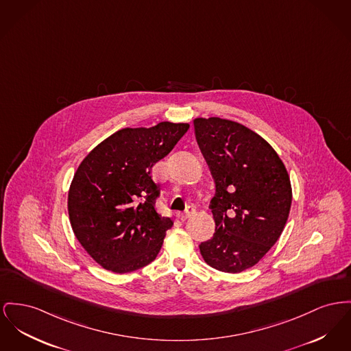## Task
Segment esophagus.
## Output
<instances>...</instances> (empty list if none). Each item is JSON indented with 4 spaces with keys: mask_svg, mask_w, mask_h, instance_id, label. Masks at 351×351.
<instances>
[{
    "mask_svg": "<svg viewBox=\"0 0 351 351\" xmlns=\"http://www.w3.org/2000/svg\"><path fill=\"white\" fill-rule=\"evenodd\" d=\"M195 213H196V208L193 206H186V210L179 215V217L184 221V220H188L189 217H192Z\"/></svg>",
    "mask_w": 351,
    "mask_h": 351,
    "instance_id": "esophagus-1",
    "label": "esophagus"
}]
</instances>
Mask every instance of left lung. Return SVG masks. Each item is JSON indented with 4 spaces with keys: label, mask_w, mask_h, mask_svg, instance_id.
Instances as JSON below:
<instances>
[{
    "label": "left lung",
    "mask_w": 351,
    "mask_h": 351,
    "mask_svg": "<svg viewBox=\"0 0 351 351\" xmlns=\"http://www.w3.org/2000/svg\"><path fill=\"white\" fill-rule=\"evenodd\" d=\"M197 145L215 180L210 200L216 232L200 253L212 268L240 273L276 244L288 220V171L265 139L221 118L193 121Z\"/></svg>",
    "instance_id": "1"
}]
</instances>
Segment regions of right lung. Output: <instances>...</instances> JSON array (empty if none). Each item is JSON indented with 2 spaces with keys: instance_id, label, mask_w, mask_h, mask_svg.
<instances>
[{
  "instance_id": "right-lung-1",
  "label": "right lung",
  "mask_w": 351,
  "mask_h": 351,
  "mask_svg": "<svg viewBox=\"0 0 351 351\" xmlns=\"http://www.w3.org/2000/svg\"><path fill=\"white\" fill-rule=\"evenodd\" d=\"M188 128L162 122L119 130L78 167L69 191V217L75 237L101 267L122 274L156 258L173 223L155 208L160 188L151 171Z\"/></svg>"
}]
</instances>
